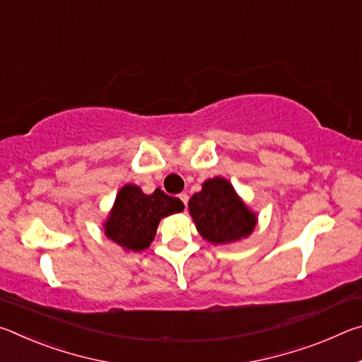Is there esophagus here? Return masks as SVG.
<instances>
[{
  "instance_id": "esophagus-1",
  "label": "esophagus",
  "mask_w": 362,
  "mask_h": 362,
  "mask_svg": "<svg viewBox=\"0 0 362 362\" xmlns=\"http://www.w3.org/2000/svg\"><path fill=\"white\" fill-rule=\"evenodd\" d=\"M179 198H180V201H182L183 204L188 206V194H187V193H180V194H179Z\"/></svg>"
}]
</instances>
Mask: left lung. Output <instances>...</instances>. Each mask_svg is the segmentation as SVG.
Wrapping results in <instances>:
<instances>
[{
  "label": "left lung",
  "mask_w": 362,
  "mask_h": 362,
  "mask_svg": "<svg viewBox=\"0 0 362 362\" xmlns=\"http://www.w3.org/2000/svg\"><path fill=\"white\" fill-rule=\"evenodd\" d=\"M188 207L199 235L214 244L241 240L255 226L254 214L222 177L204 182L203 189L192 196Z\"/></svg>",
  "instance_id": "1"
}]
</instances>
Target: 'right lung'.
<instances>
[{"label":"right lung","mask_w":362,"mask_h":362,"mask_svg":"<svg viewBox=\"0 0 362 362\" xmlns=\"http://www.w3.org/2000/svg\"><path fill=\"white\" fill-rule=\"evenodd\" d=\"M180 211H183L182 201L159 188L145 194L136 185H126L116 196L105 223V235L126 250L139 252L151 244L159 220Z\"/></svg>","instance_id":"add662e5"}]
</instances>
